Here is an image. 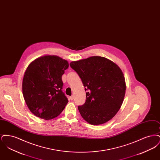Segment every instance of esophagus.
Instances as JSON below:
<instances>
[{
    "mask_svg": "<svg viewBox=\"0 0 160 160\" xmlns=\"http://www.w3.org/2000/svg\"><path fill=\"white\" fill-rule=\"evenodd\" d=\"M74 98V95H72V96H71V97H70V99H71V100H73Z\"/></svg>",
    "mask_w": 160,
    "mask_h": 160,
    "instance_id": "esophagus-1",
    "label": "esophagus"
}]
</instances>
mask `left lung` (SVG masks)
<instances>
[{
    "label": "left lung",
    "mask_w": 160,
    "mask_h": 160,
    "mask_svg": "<svg viewBox=\"0 0 160 160\" xmlns=\"http://www.w3.org/2000/svg\"><path fill=\"white\" fill-rule=\"evenodd\" d=\"M70 67L78 74L87 91L85 103L78 106L82 118L94 125L112 119L122 106L125 94L122 70L101 56L71 62Z\"/></svg>",
    "instance_id": "8db88e82"
}]
</instances>
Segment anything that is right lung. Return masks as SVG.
I'll return each instance as SVG.
<instances>
[{"instance_id":"right-lung-1","label":"right lung","mask_w":160,"mask_h":160,"mask_svg":"<svg viewBox=\"0 0 160 160\" xmlns=\"http://www.w3.org/2000/svg\"><path fill=\"white\" fill-rule=\"evenodd\" d=\"M68 62L56 56L47 55L32 62L23 77L25 102L33 114L50 120L58 116L68 100L62 92V76Z\"/></svg>"}]
</instances>
